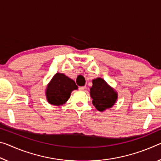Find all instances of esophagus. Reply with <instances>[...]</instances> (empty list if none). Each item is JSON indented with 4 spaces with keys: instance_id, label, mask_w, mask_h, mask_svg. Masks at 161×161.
Instances as JSON below:
<instances>
[{
    "instance_id": "34e87169",
    "label": "esophagus",
    "mask_w": 161,
    "mask_h": 161,
    "mask_svg": "<svg viewBox=\"0 0 161 161\" xmlns=\"http://www.w3.org/2000/svg\"><path fill=\"white\" fill-rule=\"evenodd\" d=\"M86 89V86H80V87H79V90H81V91H83V90H85Z\"/></svg>"
}]
</instances>
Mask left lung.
<instances>
[{"mask_svg": "<svg viewBox=\"0 0 161 161\" xmlns=\"http://www.w3.org/2000/svg\"><path fill=\"white\" fill-rule=\"evenodd\" d=\"M90 96L92 98L93 105L100 112L112 108L117 99V93L102 78L92 80Z\"/></svg>", "mask_w": 161, "mask_h": 161, "instance_id": "obj_1", "label": "left lung"}]
</instances>
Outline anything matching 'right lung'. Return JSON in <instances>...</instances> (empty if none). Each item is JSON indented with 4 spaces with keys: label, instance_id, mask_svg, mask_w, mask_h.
<instances>
[{
    "label": "right lung",
    "instance_id": "1",
    "mask_svg": "<svg viewBox=\"0 0 161 161\" xmlns=\"http://www.w3.org/2000/svg\"><path fill=\"white\" fill-rule=\"evenodd\" d=\"M77 89L75 81L62 73H57L46 90L48 103L53 105H62L69 99L71 92Z\"/></svg>",
    "mask_w": 161,
    "mask_h": 161
}]
</instances>
